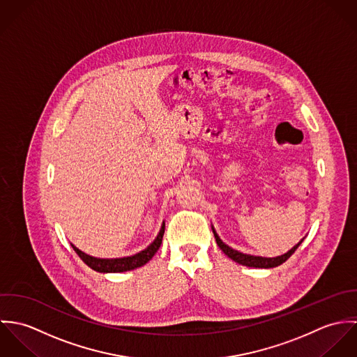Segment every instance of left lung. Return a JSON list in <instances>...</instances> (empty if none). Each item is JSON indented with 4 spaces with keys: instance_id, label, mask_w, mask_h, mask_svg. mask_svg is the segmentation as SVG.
Segmentation results:
<instances>
[{
    "instance_id": "1",
    "label": "left lung",
    "mask_w": 357,
    "mask_h": 357,
    "mask_svg": "<svg viewBox=\"0 0 357 357\" xmlns=\"http://www.w3.org/2000/svg\"><path fill=\"white\" fill-rule=\"evenodd\" d=\"M211 229H213V234H214V238H215V242H217L218 248L225 253V255H228L231 259H234L235 262H238V264H241V265L252 266V268H275V266L283 264L284 261H287V259L290 258V255H293V253L298 249V246H300V245L303 243V241H304V238H303L296 246H293V248H291L287 253H284V255H278V257H261V255H245V253H242V252H238V250L229 248L228 245H225V243L220 239V236H218V234L215 232V229H214L213 225H211Z\"/></svg>"
}]
</instances>
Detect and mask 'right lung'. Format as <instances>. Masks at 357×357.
<instances>
[{"instance_id": "obj_1", "label": "right lung", "mask_w": 357, "mask_h": 357, "mask_svg": "<svg viewBox=\"0 0 357 357\" xmlns=\"http://www.w3.org/2000/svg\"><path fill=\"white\" fill-rule=\"evenodd\" d=\"M163 234H165V222H162L160 229H159L156 238L153 239V243H150L144 250H142L136 255L119 257V258H99V257L86 255L85 252L75 248L73 243H71V246L75 250V253L79 255V258L88 266H91L93 271L100 272V273H118V272H126V271H132V269L146 265L158 252V249L160 248Z\"/></svg>"}]
</instances>
